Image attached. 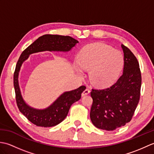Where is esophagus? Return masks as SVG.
Returning a JSON list of instances; mask_svg holds the SVG:
<instances>
[{"label": "esophagus", "mask_w": 154, "mask_h": 154, "mask_svg": "<svg viewBox=\"0 0 154 154\" xmlns=\"http://www.w3.org/2000/svg\"><path fill=\"white\" fill-rule=\"evenodd\" d=\"M89 93H90V90L88 89H86L82 93V94H81V95H82V97H84V96H85V95H87L88 94H89Z\"/></svg>", "instance_id": "1"}]
</instances>
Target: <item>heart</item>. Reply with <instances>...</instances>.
<instances>
[{
    "label": "heart",
    "mask_w": 154,
    "mask_h": 154,
    "mask_svg": "<svg viewBox=\"0 0 154 154\" xmlns=\"http://www.w3.org/2000/svg\"><path fill=\"white\" fill-rule=\"evenodd\" d=\"M79 64L75 69L83 74L89 71V79L94 85L104 87L115 81L124 66V56L119 50L103 43L91 44L85 47L79 57Z\"/></svg>",
    "instance_id": "1"
}]
</instances>
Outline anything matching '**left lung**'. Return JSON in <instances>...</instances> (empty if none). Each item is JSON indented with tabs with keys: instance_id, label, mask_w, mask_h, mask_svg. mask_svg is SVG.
Masks as SVG:
<instances>
[{
	"instance_id": "1",
	"label": "left lung",
	"mask_w": 154,
	"mask_h": 154,
	"mask_svg": "<svg viewBox=\"0 0 154 154\" xmlns=\"http://www.w3.org/2000/svg\"><path fill=\"white\" fill-rule=\"evenodd\" d=\"M124 53L123 73L116 82L104 89H93L90 118L94 126L112 131L131 120L138 105L142 77L138 61L132 52L121 45Z\"/></svg>"
}]
</instances>
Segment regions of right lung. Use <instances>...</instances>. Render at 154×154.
<instances>
[{
    "instance_id": "obj_1",
    "label": "right lung",
    "mask_w": 154,
    "mask_h": 154,
    "mask_svg": "<svg viewBox=\"0 0 154 154\" xmlns=\"http://www.w3.org/2000/svg\"><path fill=\"white\" fill-rule=\"evenodd\" d=\"M79 43L70 36L60 35L45 34L38 38L22 52L17 62L14 74V87L16 99L21 113L35 125L42 127H51L57 125L66 118L72 104L77 102L81 97V93L86 87L81 86L72 91H65L59 96L50 106L39 109L26 103L23 98L19 85V73L23 63L31 54L43 51L68 52Z\"/></svg>"
}]
</instances>
